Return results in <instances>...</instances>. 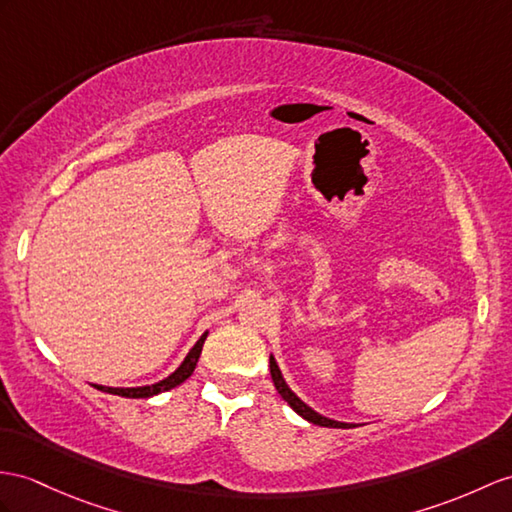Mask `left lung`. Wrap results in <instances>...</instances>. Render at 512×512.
<instances>
[{
	"label": "left lung",
	"instance_id": "left-lung-1",
	"mask_svg": "<svg viewBox=\"0 0 512 512\" xmlns=\"http://www.w3.org/2000/svg\"><path fill=\"white\" fill-rule=\"evenodd\" d=\"M269 369H271V380H273V384H276V389L282 395V400L289 404L299 417H304L306 421L315 423V426H323V428H354V423H343V421H334V419L323 417V415L315 413V410L310 408L308 404L299 400V397L289 389V384L284 382L282 371H280L276 358H273V356H269Z\"/></svg>",
	"mask_w": 512,
	"mask_h": 512
}]
</instances>
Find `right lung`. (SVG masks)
<instances>
[{
    "instance_id": "1",
    "label": "right lung",
    "mask_w": 512,
    "mask_h": 512,
    "mask_svg": "<svg viewBox=\"0 0 512 512\" xmlns=\"http://www.w3.org/2000/svg\"><path fill=\"white\" fill-rule=\"evenodd\" d=\"M206 336H208V332H204L202 336H199V341L191 347V352L186 354V358L182 360V365L176 371H173L171 376H167L165 380H160L156 384L132 386V389H115V386H102V384H93V386H95L97 391H104V393H110V395H121V397H132V400H139V397H152V395H158L162 391H169V389H173V386L182 384L195 371V365H197V360H199V354H202V347H204Z\"/></svg>"
}]
</instances>
